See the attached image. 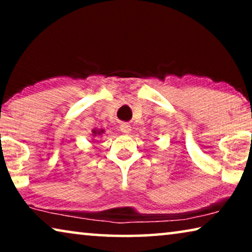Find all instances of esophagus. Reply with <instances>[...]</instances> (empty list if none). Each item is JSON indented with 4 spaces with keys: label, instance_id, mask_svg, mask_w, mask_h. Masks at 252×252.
<instances>
[{
    "label": "esophagus",
    "instance_id": "obj_1",
    "mask_svg": "<svg viewBox=\"0 0 252 252\" xmlns=\"http://www.w3.org/2000/svg\"><path fill=\"white\" fill-rule=\"evenodd\" d=\"M119 128L123 133H129L130 132V125L128 123H123L122 125H120Z\"/></svg>",
    "mask_w": 252,
    "mask_h": 252
}]
</instances>
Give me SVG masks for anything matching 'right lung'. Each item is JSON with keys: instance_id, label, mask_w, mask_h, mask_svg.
Listing matches in <instances>:
<instances>
[{"instance_id": "add662e5", "label": "right lung", "mask_w": 252, "mask_h": 252, "mask_svg": "<svg viewBox=\"0 0 252 252\" xmlns=\"http://www.w3.org/2000/svg\"><path fill=\"white\" fill-rule=\"evenodd\" d=\"M93 133H94V135H96V134H101L102 130H101V132H97V130H94V132H93Z\"/></svg>"}]
</instances>
